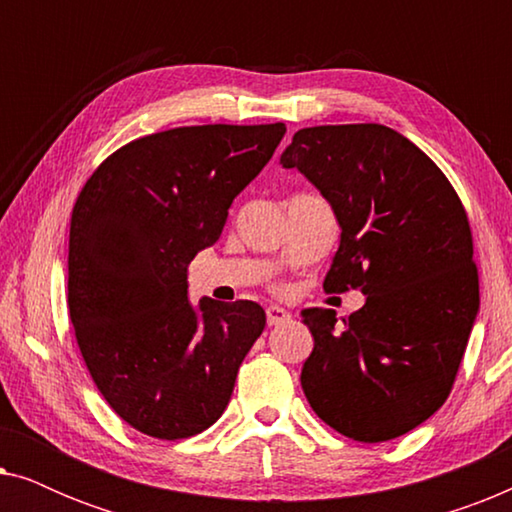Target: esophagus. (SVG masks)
Returning <instances> with one entry per match:
<instances>
[{
    "label": "esophagus",
    "instance_id": "esophagus-1",
    "mask_svg": "<svg viewBox=\"0 0 512 512\" xmlns=\"http://www.w3.org/2000/svg\"><path fill=\"white\" fill-rule=\"evenodd\" d=\"M265 317H268V326H279V324H286V321L291 319V314L286 312L284 307L270 305L268 310H265Z\"/></svg>",
    "mask_w": 512,
    "mask_h": 512
}]
</instances>
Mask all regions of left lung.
Wrapping results in <instances>:
<instances>
[{
  "instance_id": "obj_1",
  "label": "left lung",
  "mask_w": 512,
  "mask_h": 512,
  "mask_svg": "<svg viewBox=\"0 0 512 512\" xmlns=\"http://www.w3.org/2000/svg\"><path fill=\"white\" fill-rule=\"evenodd\" d=\"M279 163L319 188L342 228L324 289L366 296L342 331L333 310H303L307 401L359 443L403 436L447 401L480 310L466 209L440 167L380 123L303 128Z\"/></svg>"
}]
</instances>
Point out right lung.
Instances as JSON below:
<instances>
[{
    "label": "right lung",
    "mask_w": 512,
    "mask_h": 512,
    "mask_svg": "<svg viewBox=\"0 0 512 512\" xmlns=\"http://www.w3.org/2000/svg\"><path fill=\"white\" fill-rule=\"evenodd\" d=\"M286 132L191 125L111 153L81 188L69 226L67 307L90 377L118 417L160 440L223 415L237 370L265 328L251 300H188V263Z\"/></svg>",
    "instance_id": "obj_1"
}]
</instances>
